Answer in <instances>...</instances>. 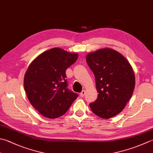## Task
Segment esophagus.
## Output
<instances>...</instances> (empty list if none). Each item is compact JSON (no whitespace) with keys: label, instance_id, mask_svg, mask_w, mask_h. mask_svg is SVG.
Instances as JSON below:
<instances>
[{"label":"esophagus","instance_id":"1","mask_svg":"<svg viewBox=\"0 0 153 153\" xmlns=\"http://www.w3.org/2000/svg\"><path fill=\"white\" fill-rule=\"evenodd\" d=\"M85 90H83L82 92L80 93V96L83 97L85 96Z\"/></svg>","mask_w":153,"mask_h":153}]
</instances>
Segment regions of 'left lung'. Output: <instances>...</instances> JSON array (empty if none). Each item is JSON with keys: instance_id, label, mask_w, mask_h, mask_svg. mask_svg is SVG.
<instances>
[{"instance_id": "obj_1", "label": "left lung", "mask_w": 153, "mask_h": 153, "mask_svg": "<svg viewBox=\"0 0 153 153\" xmlns=\"http://www.w3.org/2000/svg\"><path fill=\"white\" fill-rule=\"evenodd\" d=\"M86 61L99 93L96 101L89 104L91 111L103 119L118 115L132 97L135 85L133 68L123 56L111 48L88 53Z\"/></svg>"}]
</instances>
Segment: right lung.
Instances as JSON below:
<instances>
[{
	"label": "right lung",
	"instance_id": "1",
	"mask_svg": "<svg viewBox=\"0 0 153 153\" xmlns=\"http://www.w3.org/2000/svg\"><path fill=\"white\" fill-rule=\"evenodd\" d=\"M78 54L53 48L32 61L24 79V87L32 105L45 117L63 115L78 97L68 88L65 70Z\"/></svg>",
	"mask_w": 153,
	"mask_h": 153
}]
</instances>
